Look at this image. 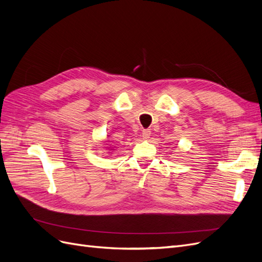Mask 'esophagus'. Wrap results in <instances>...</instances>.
<instances>
[{
	"label": "esophagus",
	"mask_w": 262,
	"mask_h": 262,
	"mask_svg": "<svg viewBox=\"0 0 262 262\" xmlns=\"http://www.w3.org/2000/svg\"><path fill=\"white\" fill-rule=\"evenodd\" d=\"M149 136H150V131L149 130L145 129V130L142 131V137H143L144 140H147L149 138Z\"/></svg>",
	"instance_id": "34e87169"
}]
</instances>
